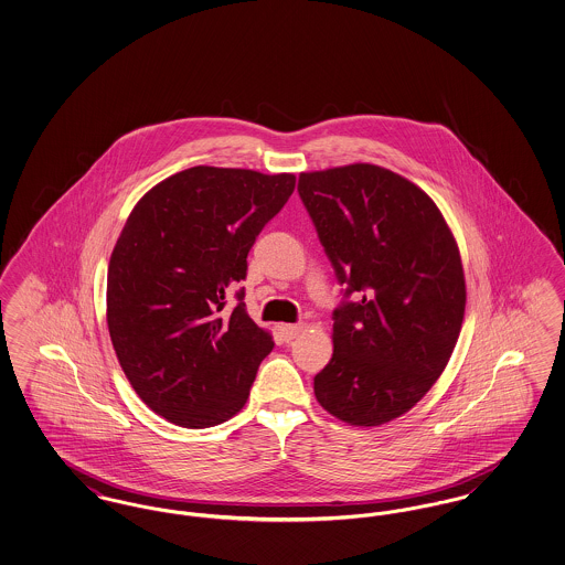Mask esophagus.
Segmentation results:
<instances>
[{
    "label": "esophagus",
    "instance_id": "34e87169",
    "mask_svg": "<svg viewBox=\"0 0 565 565\" xmlns=\"http://www.w3.org/2000/svg\"><path fill=\"white\" fill-rule=\"evenodd\" d=\"M300 326H296V323H279L277 326V332H279V337H281V341H286V343H290V341H295L296 337L300 334Z\"/></svg>",
    "mask_w": 565,
    "mask_h": 565
}]
</instances>
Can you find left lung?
<instances>
[{"instance_id": "obj_1", "label": "left lung", "mask_w": 565, "mask_h": 565, "mask_svg": "<svg viewBox=\"0 0 565 565\" xmlns=\"http://www.w3.org/2000/svg\"><path fill=\"white\" fill-rule=\"evenodd\" d=\"M298 194L355 295L334 311L316 398L350 426H383L430 392L456 350L466 309L456 237L424 190L371 162L305 171Z\"/></svg>"}]
</instances>
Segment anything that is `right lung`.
<instances>
[{
	"label": "right lung",
	"mask_w": 565,
	"mask_h": 565,
	"mask_svg": "<svg viewBox=\"0 0 565 565\" xmlns=\"http://www.w3.org/2000/svg\"><path fill=\"white\" fill-rule=\"evenodd\" d=\"M295 173L190 167L148 190L127 217L108 267V330L137 396L182 428L237 415L269 330L237 292L247 252L295 192Z\"/></svg>",
	"instance_id": "add662e5"
}]
</instances>
